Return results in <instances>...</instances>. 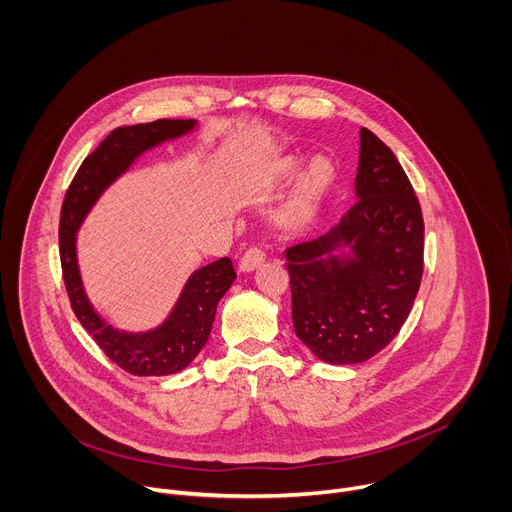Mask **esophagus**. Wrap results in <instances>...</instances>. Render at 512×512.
<instances>
[{
	"label": "esophagus",
	"instance_id": "34e87169",
	"mask_svg": "<svg viewBox=\"0 0 512 512\" xmlns=\"http://www.w3.org/2000/svg\"><path fill=\"white\" fill-rule=\"evenodd\" d=\"M263 261H265L263 249L251 247V249H247V251L243 253V257H241V261H239V267H241V271H253V269H257Z\"/></svg>",
	"mask_w": 512,
	"mask_h": 512
}]
</instances>
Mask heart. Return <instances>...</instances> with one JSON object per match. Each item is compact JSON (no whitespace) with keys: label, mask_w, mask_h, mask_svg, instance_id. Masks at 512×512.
<instances>
[{"label":"heart","mask_w":512,"mask_h":512,"mask_svg":"<svg viewBox=\"0 0 512 512\" xmlns=\"http://www.w3.org/2000/svg\"><path fill=\"white\" fill-rule=\"evenodd\" d=\"M304 164H306V158L298 154H283V156L271 158L261 166H257L249 174L245 184L249 196L265 198L281 192L283 188H287L291 182H294L300 173L303 174L296 188L291 190L279 214L281 225L285 229L306 227L334 184L336 172L328 158L312 160L308 168L302 172Z\"/></svg>","instance_id":"1"}]
</instances>
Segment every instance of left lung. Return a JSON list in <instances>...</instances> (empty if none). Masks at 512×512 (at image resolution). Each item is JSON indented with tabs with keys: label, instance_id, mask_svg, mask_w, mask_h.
Returning a JSON list of instances; mask_svg holds the SVG:
<instances>
[{
	"label": "left lung",
	"instance_id": "8db88e82",
	"mask_svg": "<svg viewBox=\"0 0 512 512\" xmlns=\"http://www.w3.org/2000/svg\"><path fill=\"white\" fill-rule=\"evenodd\" d=\"M356 202L326 235L285 249L291 320L324 362L356 364L405 324L423 273V216L395 154L360 129ZM344 246L349 253L338 256Z\"/></svg>",
	"mask_w": 512,
	"mask_h": 512
}]
</instances>
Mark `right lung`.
I'll return each instance as SVG.
<instances>
[{
	"label": "right lung",
	"mask_w": 512,
	"mask_h": 512,
	"mask_svg": "<svg viewBox=\"0 0 512 512\" xmlns=\"http://www.w3.org/2000/svg\"><path fill=\"white\" fill-rule=\"evenodd\" d=\"M194 127V119H158L113 129L81 164L60 210V263L72 312L117 367L137 377L174 375L196 358L210 336L218 302L237 277L233 261L223 257L196 269L168 320L158 328L123 332L107 324L85 294L77 261V231L105 188L127 172L143 152Z\"/></svg>",
	"instance_id": "add662e5"
}]
</instances>
